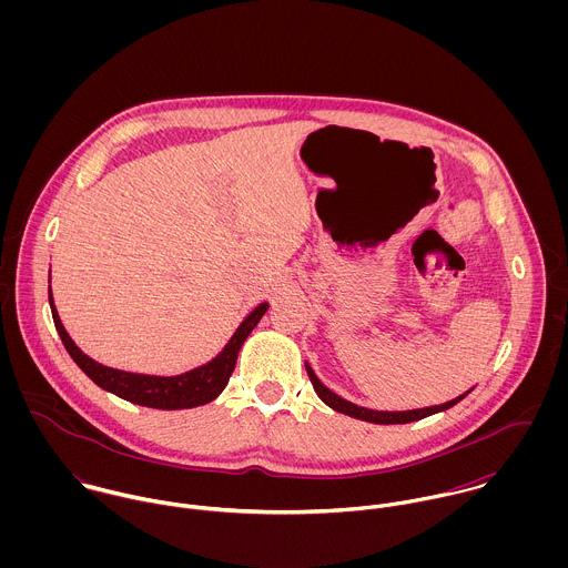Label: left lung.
<instances>
[{
  "label": "left lung",
  "mask_w": 568,
  "mask_h": 568,
  "mask_svg": "<svg viewBox=\"0 0 568 568\" xmlns=\"http://www.w3.org/2000/svg\"><path fill=\"white\" fill-rule=\"evenodd\" d=\"M306 372H308V378L317 392V396L324 400L325 405L338 413H345L349 417H356V419H365V422H372V424H406V422H415V419H422V417H428L433 413H439V410H446L450 406L457 405L459 400H464L470 392H466L464 396L450 400V403H444V405L426 406V408H413V410H374V408H365V406L354 405V403H347L343 400L341 396H336L334 392H329L325 387L324 383L315 376L313 367L306 363Z\"/></svg>",
  "instance_id": "left-lung-1"
}]
</instances>
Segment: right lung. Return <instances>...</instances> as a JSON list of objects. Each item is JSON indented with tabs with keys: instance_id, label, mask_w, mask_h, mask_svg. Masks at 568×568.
Instances as JSON below:
<instances>
[{
	"instance_id": "obj_1",
	"label": "right lung",
	"mask_w": 568,
	"mask_h": 568,
	"mask_svg": "<svg viewBox=\"0 0 568 568\" xmlns=\"http://www.w3.org/2000/svg\"><path fill=\"white\" fill-rule=\"evenodd\" d=\"M48 295H50L52 320H54V325L59 329V336H61L65 349L70 352V356L74 358V363L81 367L82 372L100 389H104L109 394H115L122 400H129L133 405L163 408V410L207 405L214 398H219V394L227 387L230 376L236 367V358H239V352L243 347L244 338L251 334V329L257 325V322L262 320V315L268 308L266 302L260 304L257 308H253L244 317L243 324L239 325V329L234 332L230 343L223 347V352L219 356H214L210 363H205L201 367H194V369H190L185 374H179V376H146V374H131V372H122V369L100 365L93 358H89L87 354H82L81 347L72 341V336L61 324V317L54 308L52 291H48Z\"/></svg>"
}]
</instances>
